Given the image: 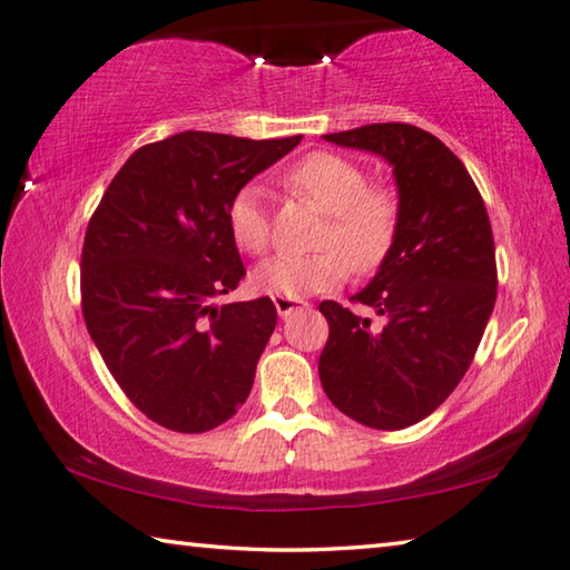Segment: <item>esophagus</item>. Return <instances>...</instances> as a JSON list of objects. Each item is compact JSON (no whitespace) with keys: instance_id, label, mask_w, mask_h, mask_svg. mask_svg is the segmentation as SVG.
<instances>
[{"instance_id":"34e87169","label":"esophagus","mask_w":570,"mask_h":570,"mask_svg":"<svg viewBox=\"0 0 570 570\" xmlns=\"http://www.w3.org/2000/svg\"><path fill=\"white\" fill-rule=\"evenodd\" d=\"M274 306H276V312H278V316H286L288 314H294V312H302V308H306L308 304L306 302H302V298H286V296H274Z\"/></svg>"}]
</instances>
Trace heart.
<instances>
[{
    "mask_svg": "<svg viewBox=\"0 0 570 570\" xmlns=\"http://www.w3.org/2000/svg\"><path fill=\"white\" fill-rule=\"evenodd\" d=\"M284 183L326 210L314 254H284L262 264L250 282L264 294L304 298L340 286L346 272L370 274L384 264L397 240L400 196L370 183L360 163L332 150L308 153L286 170ZM228 230L240 250L262 256L272 244V214L264 190L244 186L228 204Z\"/></svg>",
    "mask_w": 570,
    "mask_h": 570,
    "instance_id": "1",
    "label": "heart"
}]
</instances>
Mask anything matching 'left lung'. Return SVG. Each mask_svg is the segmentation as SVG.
Wrapping results in <instances>:
<instances>
[{"mask_svg":"<svg viewBox=\"0 0 570 570\" xmlns=\"http://www.w3.org/2000/svg\"><path fill=\"white\" fill-rule=\"evenodd\" d=\"M392 163L400 188L397 240L350 306L322 302L330 340L320 356L326 397L374 430H402L445 402L465 377L493 314V228L468 168L435 135L407 122H374L324 135Z\"/></svg>","mask_w":570,"mask_h":570,"instance_id":"1","label":"left lung"}]
</instances>
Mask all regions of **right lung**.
Listing matches in <instances>:
<instances>
[{
    "instance_id": "1",
    "label": "right lung",
    "mask_w": 570,
    "mask_h": 570,
    "mask_svg": "<svg viewBox=\"0 0 570 570\" xmlns=\"http://www.w3.org/2000/svg\"><path fill=\"white\" fill-rule=\"evenodd\" d=\"M298 142L170 135L135 150L95 208L80 262L85 324L120 390L160 428L208 432L248 397L276 306L216 304L246 276L226 214Z\"/></svg>"
}]
</instances>
